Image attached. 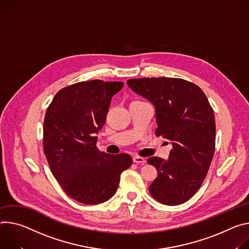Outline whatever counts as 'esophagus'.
Returning a JSON list of instances; mask_svg holds the SVG:
<instances>
[{
    "label": "esophagus",
    "mask_w": 249,
    "mask_h": 249,
    "mask_svg": "<svg viewBox=\"0 0 249 249\" xmlns=\"http://www.w3.org/2000/svg\"><path fill=\"white\" fill-rule=\"evenodd\" d=\"M132 161L135 163V164H140V165H142L145 163V159L143 157H141V156H134L132 158Z\"/></svg>",
    "instance_id": "1"
}]
</instances>
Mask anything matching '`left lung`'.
I'll use <instances>...</instances> for the list:
<instances>
[{"label": "left lung", "instance_id": "1", "mask_svg": "<svg viewBox=\"0 0 249 249\" xmlns=\"http://www.w3.org/2000/svg\"><path fill=\"white\" fill-rule=\"evenodd\" d=\"M126 84L153 104L155 134L173 146L167 160L157 156L147 159L158 174L148 187L150 195L164 205L183 204L200 189L213 157V109L202 89L184 79H129Z\"/></svg>", "mask_w": 249, "mask_h": 249}]
</instances>
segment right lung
<instances>
[{
  "mask_svg": "<svg viewBox=\"0 0 249 249\" xmlns=\"http://www.w3.org/2000/svg\"><path fill=\"white\" fill-rule=\"evenodd\" d=\"M123 82L91 80L67 86L54 96L43 123V151L51 173L77 202L97 205L112 198L132 159L97 148L96 134L106 123L110 99Z\"/></svg>",
  "mask_w": 249,
  "mask_h": 249,
  "instance_id": "1",
  "label": "right lung"
}]
</instances>
